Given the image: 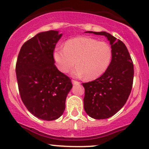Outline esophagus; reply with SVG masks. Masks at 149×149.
Here are the masks:
<instances>
[{
  "label": "esophagus",
  "instance_id": "obj_1",
  "mask_svg": "<svg viewBox=\"0 0 149 149\" xmlns=\"http://www.w3.org/2000/svg\"><path fill=\"white\" fill-rule=\"evenodd\" d=\"M72 83H73V85H80V82H78V81H76V80H72Z\"/></svg>",
  "mask_w": 149,
  "mask_h": 149
}]
</instances>
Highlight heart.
Segmentation results:
<instances>
[{
    "label": "heart",
    "instance_id": "b5f03b06",
    "mask_svg": "<svg viewBox=\"0 0 149 149\" xmlns=\"http://www.w3.org/2000/svg\"><path fill=\"white\" fill-rule=\"evenodd\" d=\"M112 48L109 43L100 42L90 37H77L70 39L64 47H57L53 58L57 67L62 73H68L75 64L73 76H85L95 80L105 73L112 59Z\"/></svg>",
    "mask_w": 149,
    "mask_h": 149
}]
</instances>
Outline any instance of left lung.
Here are the masks:
<instances>
[{"label":"left lung","mask_w":149,"mask_h":149,"mask_svg":"<svg viewBox=\"0 0 149 149\" xmlns=\"http://www.w3.org/2000/svg\"><path fill=\"white\" fill-rule=\"evenodd\" d=\"M85 33L104 36L112 48V59L105 73L93 81L83 83L86 113L95 119L109 118L122 109L129 97L134 78L133 62L125 45L110 33Z\"/></svg>","instance_id":"left-lung-1"}]
</instances>
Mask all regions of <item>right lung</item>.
<instances>
[{"mask_svg": "<svg viewBox=\"0 0 149 149\" xmlns=\"http://www.w3.org/2000/svg\"><path fill=\"white\" fill-rule=\"evenodd\" d=\"M62 36L59 31L40 32L22 45L16 64L21 99L38 118L54 120L64 111L73 85L54 65L53 52Z\"/></svg>", "mask_w": 149, "mask_h": 149, "instance_id": "obj_1", "label": "right lung"}]
</instances>
